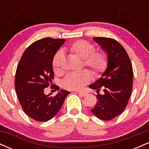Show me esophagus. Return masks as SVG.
Masks as SVG:
<instances>
[{"label":"esophagus","instance_id":"obj_1","mask_svg":"<svg viewBox=\"0 0 149 149\" xmlns=\"http://www.w3.org/2000/svg\"><path fill=\"white\" fill-rule=\"evenodd\" d=\"M78 94L81 97H85V96H86V95H87L85 92H78Z\"/></svg>","mask_w":149,"mask_h":149}]
</instances>
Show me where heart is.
Listing matches in <instances>:
<instances>
[{"instance_id": "heart-1", "label": "heart", "mask_w": 149, "mask_h": 149, "mask_svg": "<svg viewBox=\"0 0 149 149\" xmlns=\"http://www.w3.org/2000/svg\"><path fill=\"white\" fill-rule=\"evenodd\" d=\"M66 49L83 59V65L88 67L95 76L99 77L105 72L109 66V55L104 50L95 51L93 44L86 40H79L73 42L66 47ZM64 54L61 51L54 54L52 59V69L55 74H61L63 72ZM91 73L88 70L80 72L70 73L67 74L62 81L65 89L70 90H80L91 81Z\"/></svg>"}]
</instances>
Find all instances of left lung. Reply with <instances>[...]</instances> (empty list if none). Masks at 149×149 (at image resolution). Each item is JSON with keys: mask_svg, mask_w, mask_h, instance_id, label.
Instances as JSON below:
<instances>
[{"mask_svg": "<svg viewBox=\"0 0 149 149\" xmlns=\"http://www.w3.org/2000/svg\"><path fill=\"white\" fill-rule=\"evenodd\" d=\"M109 55V66L102 76L90 88L97 90V102L92 112L98 118L110 120L124 111L133 85L132 66L127 52L117 40L111 38L95 37ZM101 88L104 95L99 94Z\"/></svg>", "mask_w": 149, "mask_h": 149, "instance_id": "1", "label": "left lung"}]
</instances>
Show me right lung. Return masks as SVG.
<instances>
[{
	"instance_id": "add662e5",
	"label": "right lung",
	"mask_w": 149,
	"mask_h": 149,
	"mask_svg": "<svg viewBox=\"0 0 149 149\" xmlns=\"http://www.w3.org/2000/svg\"><path fill=\"white\" fill-rule=\"evenodd\" d=\"M64 42V39L52 38L33 42L24 52L17 67L15 87L19 102L25 113L38 122L52 118L70 93L61 90L54 97L44 94L54 79L53 57Z\"/></svg>"
}]
</instances>
